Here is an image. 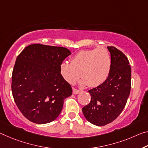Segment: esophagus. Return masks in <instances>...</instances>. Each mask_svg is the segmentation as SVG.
<instances>
[{
    "instance_id": "34e87169",
    "label": "esophagus",
    "mask_w": 148,
    "mask_h": 148,
    "mask_svg": "<svg viewBox=\"0 0 148 148\" xmlns=\"http://www.w3.org/2000/svg\"><path fill=\"white\" fill-rule=\"evenodd\" d=\"M73 94H74V95H76V94H78V93H79V90H76V89H75V88H73Z\"/></svg>"
}]
</instances>
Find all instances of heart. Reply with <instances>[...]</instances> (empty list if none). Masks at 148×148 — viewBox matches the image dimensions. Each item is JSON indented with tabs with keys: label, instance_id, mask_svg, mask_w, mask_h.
Instances as JSON below:
<instances>
[{
	"label": "heart",
	"instance_id": "b5f03b06",
	"mask_svg": "<svg viewBox=\"0 0 148 148\" xmlns=\"http://www.w3.org/2000/svg\"><path fill=\"white\" fill-rule=\"evenodd\" d=\"M111 70V56L103 47L79 51L72 57L70 63L63 62L60 65V74L68 83L74 84L81 74V85L91 88L103 84Z\"/></svg>",
	"mask_w": 148,
	"mask_h": 148
}]
</instances>
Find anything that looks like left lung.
Returning a JSON list of instances; mask_svg holds the SVG:
<instances>
[{
    "label": "left lung",
    "instance_id": "8db88e82",
    "mask_svg": "<svg viewBox=\"0 0 148 148\" xmlns=\"http://www.w3.org/2000/svg\"><path fill=\"white\" fill-rule=\"evenodd\" d=\"M111 54V70L107 80L89 90L91 101L82 108L86 120L104 126L119 116L125 108L131 89V67L127 57L114 47H107Z\"/></svg>",
    "mask_w": 148,
    "mask_h": 148
}]
</instances>
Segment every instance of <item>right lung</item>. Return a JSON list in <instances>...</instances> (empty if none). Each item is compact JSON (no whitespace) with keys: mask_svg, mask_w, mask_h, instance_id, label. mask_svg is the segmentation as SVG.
I'll list each match as a JSON object with an SVG mask.
<instances>
[{"mask_svg":"<svg viewBox=\"0 0 148 148\" xmlns=\"http://www.w3.org/2000/svg\"><path fill=\"white\" fill-rule=\"evenodd\" d=\"M71 54L62 47L32 44L16 58L12 91L18 108L29 121L47 124L60 114L64 100L72 93L60 65Z\"/></svg>","mask_w":148,"mask_h":148,"instance_id":"add662e5","label":"right lung"}]
</instances>
